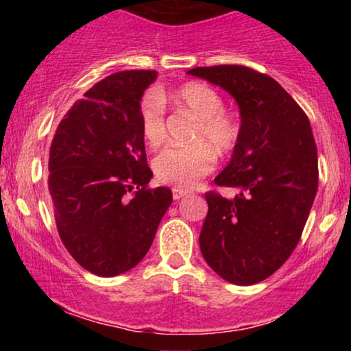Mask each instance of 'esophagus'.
Segmentation results:
<instances>
[{"mask_svg":"<svg viewBox=\"0 0 351 351\" xmlns=\"http://www.w3.org/2000/svg\"><path fill=\"white\" fill-rule=\"evenodd\" d=\"M184 196H188V191H184V189L181 188H173V199L178 201L181 198H184Z\"/></svg>","mask_w":351,"mask_h":351,"instance_id":"34e87169","label":"esophagus"}]
</instances>
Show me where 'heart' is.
<instances>
[{
  "label": "heart",
  "instance_id": "heart-1",
  "mask_svg": "<svg viewBox=\"0 0 351 351\" xmlns=\"http://www.w3.org/2000/svg\"><path fill=\"white\" fill-rule=\"evenodd\" d=\"M170 99L181 112L196 119L189 138L193 145L163 150L153 160V171L160 183L189 189L215 168V152L223 156L234 150L241 138V122L224 110L219 92L203 82L184 84ZM140 125L148 147L158 148L165 142V102L156 90L148 92L140 102Z\"/></svg>",
  "mask_w": 351,
  "mask_h": 351
}]
</instances>
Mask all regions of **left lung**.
Masks as SVG:
<instances>
[{
    "mask_svg": "<svg viewBox=\"0 0 351 351\" xmlns=\"http://www.w3.org/2000/svg\"><path fill=\"white\" fill-rule=\"evenodd\" d=\"M239 106L241 138L215 178L239 189L232 199L208 191L199 247L224 280L267 279L299 244L318 186V160L308 117L277 80L244 66L195 67Z\"/></svg>",
    "mask_w": 351,
    "mask_h": 351,
    "instance_id": "8db88e82",
    "label": "left lung"
}]
</instances>
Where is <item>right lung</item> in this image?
Instances as JSON below:
<instances>
[{
    "label": "right lung",
    "instance_id": "right-lung-1",
    "mask_svg": "<svg viewBox=\"0 0 351 351\" xmlns=\"http://www.w3.org/2000/svg\"><path fill=\"white\" fill-rule=\"evenodd\" d=\"M156 71H122L95 84L60 120L47 186L60 241L100 277L135 267L148 252L173 195L148 188L140 100ZM136 189L132 199L128 193Z\"/></svg>",
    "mask_w": 351,
    "mask_h": 351
}]
</instances>
